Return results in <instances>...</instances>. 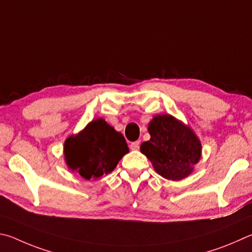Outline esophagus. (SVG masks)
<instances>
[{"label":"esophagus","mask_w":252,"mask_h":252,"mask_svg":"<svg viewBox=\"0 0 252 252\" xmlns=\"http://www.w3.org/2000/svg\"><path fill=\"white\" fill-rule=\"evenodd\" d=\"M139 142L137 140V142H134V143H131L130 144V149L131 151H138L139 149Z\"/></svg>","instance_id":"obj_1"}]
</instances>
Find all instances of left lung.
I'll use <instances>...</instances> for the list:
<instances>
[{"mask_svg":"<svg viewBox=\"0 0 252 252\" xmlns=\"http://www.w3.org/2000/svg\"><path fill=\"white\" fill-rule=\"evenodd\" d=\"M151 139L140 152L158 175L179 182L190 175L201 158V142L195 131L173 115H156L148 124Z\"/></svg>","mask_w":252,"mask_h":252,"instance_id":"obj_1","label":"left lung"}]
</instances>
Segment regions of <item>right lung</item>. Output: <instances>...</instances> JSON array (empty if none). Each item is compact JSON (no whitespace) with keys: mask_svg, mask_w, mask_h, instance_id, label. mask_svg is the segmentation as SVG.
Returning <instances> with one entry per match:
<instances>
[{"mask_svg":"<svg viewBox=\"0 0 252 252\" xmlns=\"http://www.w3.org/2000/svg\"><path fill=\"white\" fill-rule=\"evenodd\" d=\"M128 152L122 133L103 118L90 122L85 128L68 136L64 143L66 165L87 180L112 173Z\"/></svg>","mask_w":252,"mask_h":252,"instance_id":"1","label":"right lung"}]
</instances>
